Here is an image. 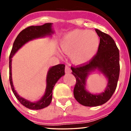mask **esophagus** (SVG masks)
<instances>
[{
	"instance_id": "1",
	"label": "esophagus",
	"mask_w": 131,
	"mask_h": 131,
	"mask_svg": "<svg viewBox=\"0 0 131 131\" xmlns=\"http://www.w3.org/2000/svg\"><path fill=\"white\" fill-rule=\"evenodd\" d=\"M71 70L69 66H66L65 67V72L66 73H71Z\"/></svg>"
}]
</instances>
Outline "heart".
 Returning <instances> with one entry per match:
<instances>
[{"label": "heart", "instance_id": "1", "mask_svg": "<svg viewBox=\"0 0 131 131\" xmlns=\"http://www.w3.org/2000/svg\"><path fill=\"white\" fill-rule=\"evenodd\" d=\"M60 46L64 53L70 54L74 63L82 64L89 61L95 55L99 39L92 31L74 30L62 37Z\"/></svg>", "mask_w": 131, "mask_h": 131}]
</instances>
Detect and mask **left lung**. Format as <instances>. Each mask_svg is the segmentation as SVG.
<instances>
[{
	"mask_svg": "<svg viewBox=\"0 0 131 131\" xmlns=\"http://www.w3.org/2000/svg\"><path fill=\"white\" fill-rule=\"evenodd\" d=\"M95 31L100 37V44L96 54L90 61L83 65L71 67L76 79L73 94L80 104L88 107L103 104L112 97L117 87L120 73L119 51L110 35L98 29ZM98 69L108 78L107 87L104 93L93 95L85 89V79L91 71Z\"/></svg>",
	"mask_w": 131,
	"mask_h": 131,
	"instance_id": "8db88e82",
	"label": "left lung"
}]
</instances>
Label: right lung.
<instances>
[{
	"instance_id": "1",
	"label": "right lung",
	"mask_w": 131,
	"mask_h": 131,
	"mask_svg": "<svg viewBox=\"0 0 131 131\" xmlns=\"http://www.w3.org/2000/svg\"><path fill=\"white\" fill-rule=\"evenodd\" d=\"M51 23H46L42 26H29L22 30L19 35L17 36V38L14 41L13 46H12L11 52L9 55V82L11 88L14 94L18 100L21 104L27 108L31 110H40L45 107L48 106L51 103L52 98V89L55 83L58 81L61 77L65 74L64 69L65 65L63 64L53 66L49 69L47 74L46 78V89L44 96L42 99L36 103H31L27 100L19 96L14 89L13 83L12 81V73H11V61L12 57L15 54L16 52L22 46L28 41L33 40L34 39L45 36L46 35H50L52 33Z\"/></svg>"
}]
</instances>
